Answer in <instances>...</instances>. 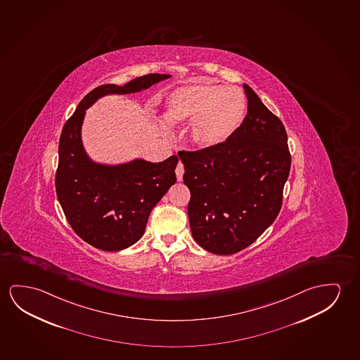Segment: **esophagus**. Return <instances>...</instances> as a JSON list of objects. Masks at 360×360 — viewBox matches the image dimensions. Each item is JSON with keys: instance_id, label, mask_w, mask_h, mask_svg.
I'll list each match as a JSON object with an SVG mask.
<instances>
[{"instance_id": "esophagus-1", "label": "esophagus", "mask_w": 360, "mask_h": 360, "mask_svg": "<svg viewBox=\"0 0 360 360\" xmlns=\"http://www.w3.org/2000/svg\"><path fill=\"white\" fill-rule=\"evenodd\" d=\"M183 173H184V167H183L181 162H178L177 167H176V177H177L178 182H181V181H182Z\"/></svg>"}]
</instances>
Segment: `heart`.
Listing matches in <instances>:
<instances>
[{
    "instance_id": "heart-1",
    "label": "heart",
    "mask_w": 360,
    "mask_h": 360,
    "mask_svg": "<svg viewBox=\"0 0 360 360\" xmlns=\"http://www.w3.org/2000/svg\"><path fill=\"white\" fill-rule=\"evenodd\" d=\"M247 115V98L237 86L197 82L172 91L163 120L171 127L191 121L188 139L194 148L213 150L227 143Z\"/></svg>"
}]
</instances>
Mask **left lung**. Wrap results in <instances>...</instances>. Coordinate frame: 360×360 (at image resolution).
<instances>
[{
    "label": "left lung",
    "mask_w": 360,
    "mask_h": 360,
    "mask_svg": "<svg viewBox=\"0 0 360 360\" xmlns=\"http://www.w3.org/2000/svg\"><path fill=\"white\" fill-rule=\"evenodd\" d=\"M248 111L219 148L179 152L191 191L194 240L210 253L234 255L253 243L277 218L290 169L282 121L243 84Z\"/></svg>",
    "instance_id": "1"
}]
</instances>
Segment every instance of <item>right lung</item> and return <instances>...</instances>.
<instances>
[{
  "instance_id": "add662e5",
  "label": "right lung",
  "mask_w": 360,
  "mask_h": 360,
  "mask_svg": "<svg viewBox=\"0 0 360 360\" xmlns=\"http://www.w3.org/2000/svg\"><path fill=\"white\" fill-rule=\"evenodd\" d=\"M171 77L150 73L124 86H100L83 97L63 126L56 193L73 231L94 248L118 252L142 238L150 212L176 183L178 157L158 163L143 158L117 165L96 162L82 142L86 111L108 94H137Z\"/></svg>"
}]
</instances>
